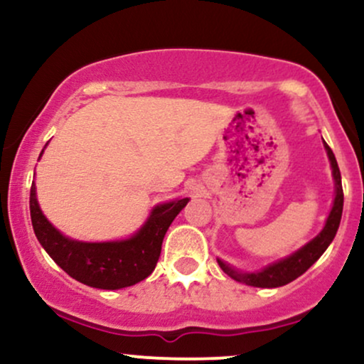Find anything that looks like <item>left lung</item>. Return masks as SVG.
I'll return each mask as SVG.
<instances>
[{
  "mask_svg": "<svg viewBox=\"0 0 364 364\" xmlns=\"http://www.w3.org/2000/svg\"><path fill=\"white\" fill-rule=\"evenodd\" d=\"M325 144V141H323ZM325 150H327V156L332 166V176L336 181V198H333L332 210L327 217V223L325 228L321 229V232L316 237H313L310 243H306L301 250H298L296 253H292L291 257L284 258L272 263V265L265 267L260 272H240V270L232 269L228 263L223 260L219 262L220 269L231 279H235L237 282H243L246 286L253 287H279L286 286L298 279L299 275H303L308 269L315 263L318 258L323 255L325 250L328 248V245L332 243V240L336 237L337 229H339L341 217H342V207H344V193H342V181H341V171L337 166L336 156H333L332 149L325 144Z\"/></svg>",
  "mask_w": 364,
  "mask_h": 364,
  "instance_id": "left-lung-1",
  "label": "left lung"
}]
</instances>
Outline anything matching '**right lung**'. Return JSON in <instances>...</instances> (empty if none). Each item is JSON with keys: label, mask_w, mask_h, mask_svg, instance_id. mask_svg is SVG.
<instances>
[{"label": "right lung", "mask_w": 364, "mask_h": 364, "mask_svg": "<svg viewBox=\"0 0 364 364\" xmlns=\"http://www.w3.org/2000/svg\"><path fill=\"white\" fill-rule=\"evenodd\" d=\"M186 203L188 198H181L157 205L140 231L128 240L83 243L63 236L46 219L34 183L31 188V219L39 243L70 277L97 289H121L149 277L161 257L166 231Z\"/></svg>", "instance_id": "obj_1"}]
</instances>
